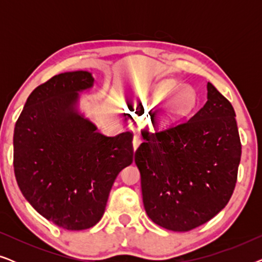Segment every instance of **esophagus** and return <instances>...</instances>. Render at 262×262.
<instances>
[{"label":"esophagus","mask_w":262,"mask_h":262,"mask_svg":"<svg viewBox=\"0 0 262 262\" xmlns=\"http://www.w3.org/2000/svg\"><path fill=\"white\" fill-rule=\"evenodd\" d=\"M141 143H142L141 135L136 134V135L134 136V139H132V145H134V149L137 150V148L139 146V144H141Z\"/></svg>","instance_id":"esophagus-1"}]
</instances>
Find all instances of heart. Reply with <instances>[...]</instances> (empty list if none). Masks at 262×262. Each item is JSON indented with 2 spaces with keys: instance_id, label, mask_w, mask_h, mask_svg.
<instances>
[{
  "instance_id": "1",
  "label": "heart",
  "mask_w": 262,
  "mask_h": 262,
  "mask_svg": "<svg viewBox=\"0 0 262 262\" xmlns=\"http://www.w3.org/2000/svg\"><path fill=\"white\" fill-rule=\"evenodd\" d=\"M139 99L148 108H160L156 114V123L167 127L187 117L198 105V94L189 84L166 80L143 88L138 93Z\"/></svg>"
}]
</instances>
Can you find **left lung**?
<instances>
[{"label": "left lung", "mask_w": 262, "mask_h": 262, "mask_svg": "<svg viewBox=\"0 0 262 262\" xmlns=\"http://www.w3.org/2000/svg\"><path fill=\"white\" fill-rule=\"evenodd\" d=\"M234 107L212 84L191 119L159 132L143 130L135 152L143 204L154 223L189 231L213 218L237 181L241 141Z\"/></svg>", "instance_id": "8db88e82"}]
</instances>
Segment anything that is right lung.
Segmentation results:
<instances>
[{
	"instance_id": "right-lung-1",
	"label": "right lung",
	"mask_w": 262,
	"mask_h": 262,
	"mask_svg": "<svg viewBox=\"0 0 262 262\" xmlns=\"http://www.w3.org/2000/svg\"><path fill=\"white\" fill-rule=\"evenodd\" d=\"M88 71L56 75L28 96L14 128V173L38 213L67 230L101 220L113 182L134 161L132 134L107 137L77 111Z\"/></svg>"
}]
</instances>
